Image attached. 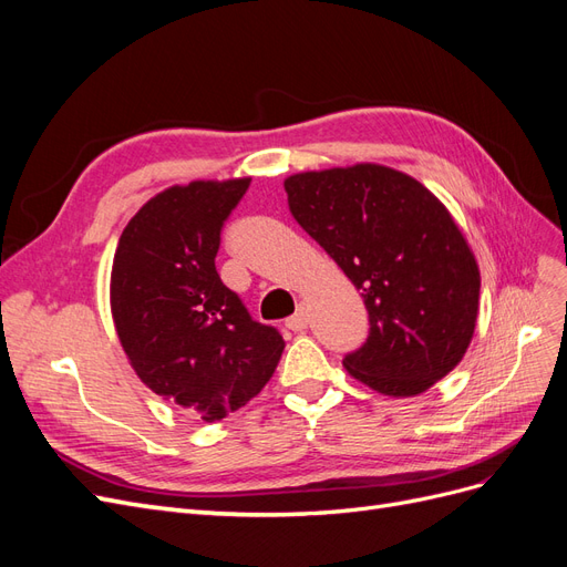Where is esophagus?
<instances>
[{
	"label": "esophagus",
	"instance_id": "34e87169",
	"mask_svg": "<svg viewBox=\"0 0 567 567\" xmlns=\"http://www.w3.org/2000/svg\"><path fill=\"white\" fill-rule=\"evenodd\" d=\"M307 323H310V315H307V310H305V307H300V310L293 315V317H288L286 319V326H288V329L290 331H305L307 329Z\"/></svg>",
	"mask_w": 567,
	"mask_h": 567
}]
</instances>
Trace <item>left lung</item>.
<instances>
[{"instance_id": "obj_1", "label": "left lung", "mask_w": 567, "mask_h": 567, "mask_svg": "<svg viewBox=\"0 0 567 567\" xmlns=\"http://www.w3.org/2000/svg\"><path fill=\"white\" fill-rule=\"evenodd\" d=\"M298 225L362 290L369 336L342 364L390 398L444 379L475 331L480 271L466 238L427 188L383 165L284 182Z\"/></svg>"}]
</instances>
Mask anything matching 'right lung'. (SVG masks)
<instances>
[{
  "label": "right lung",
  "instance_id": "add662e5",
  "mask_svg": "<svg viewBox=\"0 0 567 567\" xmlns=\"http://www.w3.org/2000/svg\"><path fill=\"white\" fill-rule=\"evenodd\" d=\"M250 179L165 188L120 236L111 310L136 375L163 400L219 421L260 392L284 338L250 317L215 269L219 234Z\"/></svg>",
  "mask_w": 567,
  "mask_h": 567
}]
</instances>
